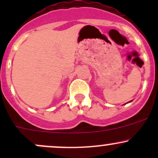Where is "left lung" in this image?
<instances>
[{
    "instance_id": "1",
    "label": "left lung",
    "mask_w": 158,
    "mask_h": 158,
    "mask_svg": "<svg viewBox=\"0 0 158 158\" xmlns=\"http://www.w3.org/2000/svg\"><path fill=\"white\" fill-rule=\"evenodd\" d=\"M130 102H131V101H130Z\"/></svg>"
}]
</instances>
